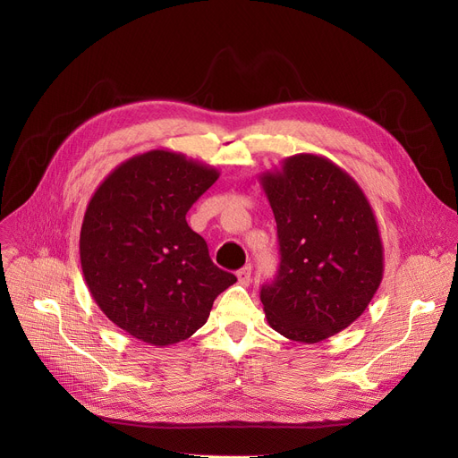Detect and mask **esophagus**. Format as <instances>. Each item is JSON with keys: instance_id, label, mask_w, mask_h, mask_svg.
Listing matches in <instances>:
<instances>
[{"instance_id": "1", "label": "esophagus", "mask_w": 458, "mask_h": 458, "mask_svg": "<svg viewBox=\"0 0 458 458\" xmlns=\"http://www.w3.org/2000/svg\"><path fill=\"white\" fill-rule=\"evenodd\" d=\"M237 280H239V284L249 285L250 280H252V267H250V266H245L243 269H239V271H237Z\"/></svg>"}]
</instances>
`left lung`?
<instances>
[{
  "label": "left lung",
  "mask_w": 458,
  "mask_h": 458,
  "mask_svg": "<svg viewBox=\"0 0 458 458\" xmlns=\"http://www.w3.org/2000/svg\"><path fill=\"white\" fill-rule=\"evenodd\" d=\"M275 213L280 267L259 299L284 338L318 344L364 314L382 282L384 250L369 200L335 163L316 154L259 176Z\"/></svg>",
  "instance_id": "left-lung-1"
}]
</instances>
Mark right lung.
I'll use <instances>...</instances> for the list:
<instances>
[{"label":"right lung","mask_w":458,"mask_h":458,"mask_svg":"<svg viewBox=\"0 0 458 458\" xmlns=\"http://www.w3.org/2000/svg\"><path fill=\"white\" fill-rule=\"evenodd\" d=\"M216 178L209 165L150 150L120 163L89 200L80 235L85 282L104 314L139 342L191 338L237 282L185 221Z\"/></svg>","instance_id":"1"}]
</instances>
